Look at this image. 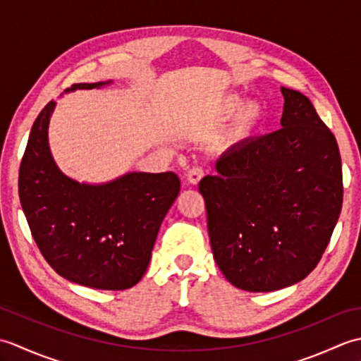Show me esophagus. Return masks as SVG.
<instances>
[{"instance_id":"obj_1","label":"esophagus","mask_w":361,"mask_h":361,"mask_svg":"<svg viewBox=\"0 0 361 361\" xmlns=\"http://www.w3.org/2000/svg\"><path fill=\"white\" fill-rule=\"evenodd\" d=\"M203 176H204V171L202 167H192L186 173V180L190 183V185H198V181H200Z\"/></svg>"}]
</instances>
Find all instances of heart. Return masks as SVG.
<instances>
[{"label": "heart", "mask_w": 361, "mask_h": 361, "mask_svg": "<svg viewBox=\"0 0 361 361\" xmlns=\"http://www.w3.org/2000/svg\"><path fill=\"white\" fill-rule=\"evenodd\" d=\"M219 113L221 114H234L242 109V101L237 96H226L221 99L217 105ZM259 114L257 106L255 104H248L247 106H243L240 111V122L243 126H250L251 122H255Z\"/></svg>", "instance_id": "obj_1"}]
</instances>
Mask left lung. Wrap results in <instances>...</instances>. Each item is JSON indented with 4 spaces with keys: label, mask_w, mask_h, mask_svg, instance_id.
Segmentation results:
<instances>
[{
    "label": "left lung",
    "mask_w": 361,
    "mask_h": 361,
    "mask_svg": "<svg viewBox=\"0 0 361 361\" xmlns=\"http://www.w3.org/2000/svg\"><path fill=\"white\" fill-rule=\"evenodd\" d=\"M281 128L245 140L200 181L214 259L234 287L274 291L319 262L338 221V144L309 97L281 88Z\"/></svg>",
    "instance_id": "1"
}]
</instances>
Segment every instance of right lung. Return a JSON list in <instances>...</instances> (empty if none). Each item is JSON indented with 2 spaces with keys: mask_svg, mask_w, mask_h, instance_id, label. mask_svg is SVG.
<instances>
[{
  "mask_svg": "<svg viewBox=\"0 0 361 361\" xmlns=\"http://www.w3.org/2000/svg\"><path fill=\"white\" fill-rule=\"evenodd\" d=\"M109 83H74L66 91ZM54 106L51 101L37 116L20 166V203L30 233L62 278L99 290L133 287L147 270L180 178L173 172H130L102 185L70 178L49 150Z\"/></svg>",
  "mask_w": 361,
  "mask_h": 361,
  "instance_id": "obj_1",
  "label": "right lung"
}]
</instances>
